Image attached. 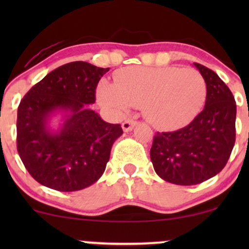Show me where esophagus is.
I'll use <instances>...</instances> for the list:
<instances>
[{
  "instance_id": "34e87169",
  "label": "esophagus",
  "mask_w": 249,
  "mask_h": 249,
  "mask_svg": "<svg viewBox=\"0 0 249 249\" xmlns=\"http://www.w3.org/2000/svg\"><path fill=\"white\" fill-rule=\"evenodd\" d=\"M136 124H137V122L133 121V119H127V121H125L124 123H123L122 127H123V130L125 131V132H128V131L132 130L133 126Z\"/></svg>"
}]
</instances>
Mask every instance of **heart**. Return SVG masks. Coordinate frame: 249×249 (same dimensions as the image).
<instances>
[{
    "label": "heart",
    "instance_id": "b5f03b06",
    "mask_svg": "<svg viewBox=\"0 0 249 249\" xmlns=\"http://www.w3.org/2000/svg\"><path fill=\"white\" fill-rule=\"evenodd\" d=\"M206 82L196 69L180 67H130L115 75V84L102 82L97 89L101 104L123 115L142 107L154 127L182 126L199 112L206 99Z\"/></svg>",
    "mask_w": 249,
    "mask_h": 249
}]
</instances>
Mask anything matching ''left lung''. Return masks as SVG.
Wrapping results in <instances>:
<instances>
[{"label":"left lung","instance_id":"1","mask_svg":"<svg viewBox=\"0 0 249 249\" xmlns=\"http://www.w3.org/2000/svg\"><path fill=\"white\" fill-rule=\"evenodd\" d=\"M206 82L205 107L187 126L157 132L150 156L165 181L196 185L216 176L227 164L235 142V99L221 78L194 63Z\"/></svg>","mask_w":249,"mask_h":249}]
</instances>
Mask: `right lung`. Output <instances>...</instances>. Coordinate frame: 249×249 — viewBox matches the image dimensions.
<instances>
[{
	"label": "right lung",
	"instance_id": "obj_1",
	"mask_svg": "<svg viewBox=\"0 0 249 249\" xmlns=\"http://www.w3.org/2000/svg\"><path fill=\"white\" fill-rule=\"evenodd\" d=\"M110 68L71 62L48 73L23 97L17 110V151L36 181L61 192L90 186L104 173L111 147L123 130L104 122L89 104L96 102L99 79ZM66 112L58 131L47 121Z\"/></svg>",
	"mask_w": 249,
	"mask_h": 249
}]
</instances>
